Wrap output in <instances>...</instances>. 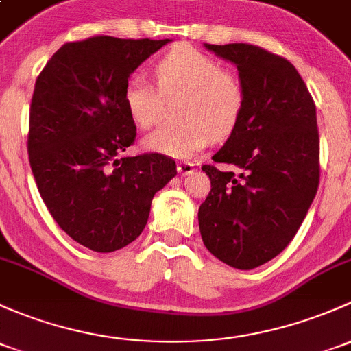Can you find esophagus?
<instances>
[{
    "label": "esophagus",
    "mask_w": 351,
    "mask_h": 351,
    "mask_svg": "<svg viewBox=\"0 0 351 351\" xmlns=\"http://www.w3.org/2000/svg\"><path fill=\"white\" fill-rule=\"evenodd\" d=\"M193 171H195V165L190 163V161H182V163H178V173L182 176L191 175Z\"/></svg>",
    "instance_id": "1"
}]
</instances>
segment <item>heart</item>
<instances>
[{
	"label": "heart",
	"mask_w": 351,
	"mask_h": 351,
	"mask_svg": "<svg viewBox=\"0 0 351 351\" xmlns=\"http://www.w3.org/2000/svg\"><path fill=\"white\" fill-rule=\"evenodd\" d=\"M154 72L160 86L139 72L129 75L124 86V108L136 126L149 129L160 123L165 94L186 95L180 109L182 123L156 129L143 139L149 153L186 160L205 149L213 136L230 134L241 121L245 106L242 82L204 51L191 47L168 51Z\"/></svg>",
	"instance_id": "b5f03b06"
}]
</instances>
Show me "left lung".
Instances as JSON below:
<instances>
[{"mask_svg": "<svg viewBox=\"0 0 351 351\" xmlns=\"http://www.w3.org/2000/svg\"><path fill=\"white\" fill-rule=\"evenodd\" d=\"M232 62L245 90L241 121L202 169L212 190L198 208L206 249L230 267H259L300 230L319 183L316 106L291 62L247 43L208 45Z\"/></svg>", "mask_w": 351, "mask_h": 351, "instance_id": "1", "label": "left lung"}]
</instances>
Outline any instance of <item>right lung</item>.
<instances>
[{
    "instance_id": "obj_1",
    "label": "right lung",
    "mask_w": 351,
    "mask_h": 351,
    "mask_svg": "<svg viewBox=\"0 0 351 351\" xmlns=\"http://www.w3.org/2000/svg\"><path fill=\"white\" fill-rule=\"evenodd\" d=\"M168 42L92 36L65 43L35 82L28 156L36 186L58 227L94 252L136 241L154 193L176 175L163 154L121 158L136 138L123 101L126 80Z\"/></svg>"
}]
</instances>
